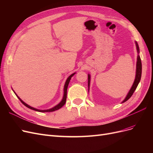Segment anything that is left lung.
I'll return each mask as SVG.
<instances>
[{
	"instance_id": "left-lung-1",
	"label": "left lung",
	"mask_w": 153,
	"mask_h": 153,
	"mask_svg": "<svg viewBox=\"0 0 153 153\" xmlns=\"http://www.w3.org/2000/svg\"><path fill=\"white\" fill-rule=\"evenodd\" d=\"M135 44H136V47H137V52L138 53H139L140 52V50H139V47H138V43L135 41ZM141 75H142V62H141V59H140V57L139 55H138L137 56V69H136V76H135V81L133 82V84L131 88V89L129 90V92L128 93L127 96L125 99L124 100V101H123L122 103L125 102L127 100H128L129 98H131V96L133 95V92H135V89H137V87L139 84V82L140 81L141 79ZM90 80H91V76L89 74L88 75V88H89V86H90Z\"/></svg>"
}]
</instances>
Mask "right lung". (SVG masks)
I'll list each match as a JSON object with an SVG mask.
<instances>
[{"mask_svg": "<svg viewBox=\"0 0 153 153\" xmlns=\"http://www.w3.org/2000/svg\"><path fill=\"white\" fill-rule=\"evenodd\" d=\"M75 73H73L72 75H71L70 76H69L67 78V80H66V83H65V85H64V96H63V98H62V101H61V102H60L58 105H57L56 106H55L54 107H53V108H50V109H48V110H38V109H36V108H35L32 107V106L28 105L27 104H26L25 102H24V101H23L19 98V97H18V96L16 94L15 92H15V94H16V96L18 97V98L20 100L21 102H22L23 104H24L25 106H27V108H30V109H31V110H35V111H38V112H53V111L57 110H59V108H61V107H62V106L64 105V104L66 103V98H67V89H68V86L69 81H70L71 77H72L74 75H75Z\"/></svg>", "mask_w": 153, "mask_h": 153, "instance_id": "1", "label": "right lung"}]
</instances>
